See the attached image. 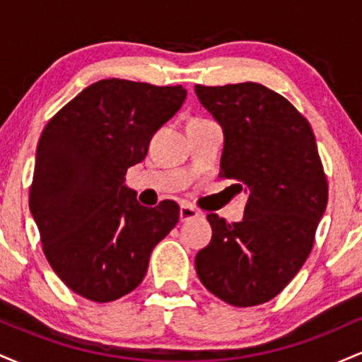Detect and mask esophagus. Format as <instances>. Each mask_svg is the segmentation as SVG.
I'll use <instances>...</instances> for the list:
<instances>
[{"mask_svg": "<svg viewBox=\"0 0 362 362\" xmlns=\"http://www.w3.org/2000/svg\"><path fill=\"white\" fill-rule=\"evenodd\" d=\"M201 213H199L197 209H194L190 204H182L180 206V221L185 223L189 221V219H194V218H199Z\"/></svg>", "mask_w": 362, "mask_h": 362, "instance_id": "34e87169", "label": "esophagus"}]
</instances>
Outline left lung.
Segmentation results:
<instances>
[{"mask_svg":"<svg viewBox=\"0 0 362 362\" xmlns=\"http://www.w3.org/2000/svg\"><path fill=\"white\" fill-rule=\"evenodd\" d=\"M195 95L223 129L221 177L248 194L242 221L207 214L213 238L195 255V271L219 300L260 305L300 271L325 213L317 141L308 120L260 83L195 85Z\"/></svg>","mask_w":362,"mask_h":362,"instance_id":"left-lung-1","label":"left lung"}]
</instances>
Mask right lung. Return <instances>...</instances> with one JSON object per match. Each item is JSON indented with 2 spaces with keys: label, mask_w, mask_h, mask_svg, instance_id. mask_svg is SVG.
<instances>
[{
  "label": "right lung",
  "mask_w": 362,
  "mask_h": 362,
  "mask_svg": "<svg viewBox=\"0 0 362 362\" xmlns=\"http://www.w3.org/2000/svg\"><path fill=\"white\" fill-rule=\"evenodd\" d=\"M185 97L180 85L100 80L44 127L28 206L52 271L86 300L109 303L138 288L178 221L175 202L148 209L124 182Z\"/></svg>",
  "instance_id": "add662e5"
}]
</instances>
